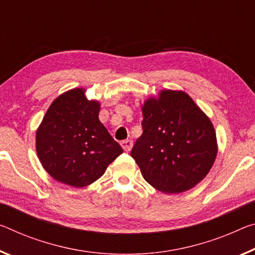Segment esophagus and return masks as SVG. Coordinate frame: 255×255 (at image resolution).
<instances>
[{
  "mask_svg": "<svg viewBox=\"0 0 255 255\" xmlns=\"http://www.w3.org/2000/svg\"><path fill=\"white\" fill-rule=\"evenodd\" d=\"M121 146H123L125 151H130L131 147H132V142L130 139L123 140V142H121Z\"/></svg>",
  "mask_w": 255,
  "mask_h": 255,
  "instance_id": "1",
  "label": "esophagus"
}]
</instances>
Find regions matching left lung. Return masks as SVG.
<instances>
[{"label":"left lung","instance_id":"1","mask_svg":"<svg viewBox=\"0 0 255 255\" xmlns=\"http://www.w3.org/2000/svg\"><path fill=\"white\" fill-rule=\"evenodd\" d=\"M143 134L131 149L144 179L163 193L193 188L208 175L218 145L213 125L191 96L164 90L144 102Z\"/></svg>","mask_w":255,"mask_h":255}]
</instances>
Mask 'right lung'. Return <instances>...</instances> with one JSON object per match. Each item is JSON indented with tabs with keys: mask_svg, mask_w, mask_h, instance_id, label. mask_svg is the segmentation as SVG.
<instances>
[{
	"mask_svg": "<svg viewBox=\"0 0 255 255\" xmlns=\"http://www.w3.org/2000/svg\"><path fill=\"white\" fill-rule=\"evenodd\" d=\"M83 88L56 98L36 131L43 168L60 183L85 187L98 180L124 149L99 119L100 103Z\"/></svg>",
	"mask_w": 255,
	"mask_h": 255,
	"instance_id": "right-lung-1",
	"label": "right lung"
}]
</instances>
